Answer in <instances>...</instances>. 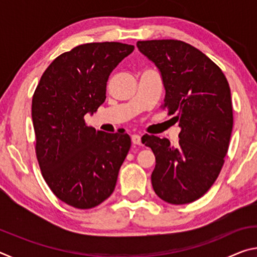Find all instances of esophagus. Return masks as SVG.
<instances>
[{"instance_id": "obj_1", "label": "esophagus", "mask_w": 257, "mask_h": 257, "mask_svg": "<svg viewBox=\"0 0 257 257\" xmlns=\"http://www.w3.org/2000/svg\"><path fill=\"white\" fill-rule=\"evenodd\" d=\"M132 142L134 143L135 145H142V137L139 135L135 134L132 136Z\"/></svg>"}]
</instances>
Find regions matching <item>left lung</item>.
Wrapping results in <instances>:
<instances>
[{
	"instance_id": "left-lung-1",
	"label": "left lung",
	"mask_w": 257,
	"mask_h": 257,
	"mask_svg": "<svg viewBox=\"0 0 257 257\" xmlns=\"http://www.w3.org/2000/svg\"><path fill=\"white\" fill-rule=\"evenodd\" d=\"M162 77L163 106L179 121L176 146L167 138L143 137L155 155L152 186L164 202L181 205L202 197L224 163L233 115L228 80L211 59L185 42H137Z\"/></svg>"
}]
</instances>
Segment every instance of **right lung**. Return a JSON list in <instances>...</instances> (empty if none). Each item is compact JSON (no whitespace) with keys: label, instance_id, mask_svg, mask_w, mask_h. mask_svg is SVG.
<instances>
[{"label":"right lung","instance_id":"add662e5","mask_svg":"<svg viewBox=\"0 0 257 257\" xmlns=\"http://www.w3.org/2000/svg\"><path fill=\"white\" fill-rule=\"evenodd\" d=\"M118 42L88 43L59 55L35 90L32 118L43 178L68 205L92 208L111 196L132 141L86 125L106 98L111 72L134 51Z\"/></svg>","mask_w":257,"mask_h":257}]
</instances>
